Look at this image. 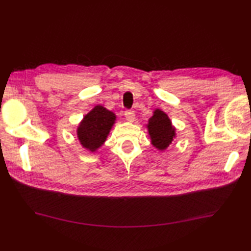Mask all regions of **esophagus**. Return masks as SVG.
Wrapping results in <instances>:
<instances>
[{
  "label": "esophagus",
  "mask_w": 251,
  "mask_h": 251,
  "mask_svg": "<svg viewBox=\"0 0 251 251\" xmlns=\"http://www.w3.org/2000/svg\"><path fill=\"white\" fill-rule=\"evenodd\" d=\"M125 117H126V120L129 122H133L134 119H135V114L133 111H126L125 112Z\"/></svg>",
  "instance_id": "34e87169"
}]
</instances>
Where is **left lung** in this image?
<instances>
[{
    "mask_svg": "<svg viewBox=\"0 0 251 251\" xmlns=\"http://www.w3.org/2000/svg\"><path fill=\"white\" fill-rule=\"evenodd\" d=\"M148 129L152 146L161 151L167 149L176 136V129L168 116L161 110H156L150 118Z\"/></svg>",
    "mask_w": 251,
    "mask_h": 251,
    "instance_id": "8db88e82",
    "label": "left lung"
}]
</instances>
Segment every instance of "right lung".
<instances>
[{"instance_id":"1","label":"right lung","mask_w":251,"mask_h":251,"mask_svg":"<svg viewBox=\"0 0 251 251\" xmlns=\"http://www.w3.org/2000/svg\"><path fill=\"white\" fill-rule=\"evenodd\" d=\"M116 116L101 105H96L87 114L78 127V138L81 145L91 151H95L105 141Z\"/></svg>"}]
</instances>
